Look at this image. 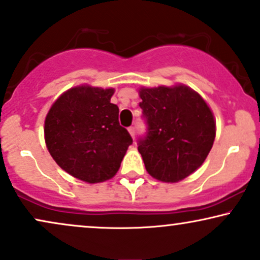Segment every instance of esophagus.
I'll use <instances>...</instances> for the list:
<instances>
[{"mask_svg": "<svg viewBox=\"0 0 260 260\" xmlns=\"http://www.w3.org/2000/svg\"><path fill=\"white\" fill-rule=\"evenodd\" d=\"M127 131H129L130 136H131V137H133V139H135V127L130 126V127H129V129H127Z\"/></svg>", "mask_w": 260, "mask_h": 260, "instance_id": "1", "label": "esophagus"}]
</instances>
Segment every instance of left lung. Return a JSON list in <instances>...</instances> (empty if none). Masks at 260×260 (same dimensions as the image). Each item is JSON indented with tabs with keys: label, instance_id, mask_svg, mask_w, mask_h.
Returning <instances> with one entry per match:
<instances>
[{
	"label": "left lung",
	"instance_id": "8db88e82",
	"mask_svg": "<svg viewBox=\"0 0 260 260\" xmlns=\"http://www.w3.org/2000/svg\"><path fill=\"white\" fill-rule=\"evenodd\" d=\"M148 134L139 142L147 172L177 183L200 168L212 148L216 119L203 96L184 84L141 86Z\"/></svg>",
	"mask_w": 260,
	"mask_h": 260
}]
</instances>
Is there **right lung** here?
Listing matches in <instances>:
<instances>
[{"mask_svg": "<svg viewBox=\"0 0 260 260\" xmlns=\"http://www.w3.org/2000/svg\"><path fill=\"white\" fill-rule=\"evenodd\" d=\"M113 88L88 84L62 92L48 111L44 141L63 171L86 183L114 177L133 139L120 126Z\"/></svg>", "mask_w": 260, "mask_h": 260, "instance_id": "add662e5", "label": "right lung"}]
</instances>
